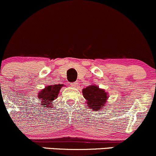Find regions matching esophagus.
Segmentation results:
<instances>
[{"label": "esophagus", "mask_w": 156, "mask_h": 156, "mask_svg": "<svg viewBox=\"0 0 156 156\" xmlns=\"http://www.w3.org/2000/svg\"><path fill=\"white\" fill-rule=\"evenodd\" d=\"M78 85V83H77V82H75V83H71V86L72 87H73V88H75V87H76V85Z\"/></svg>", "instance_id": "esophagus-1"}]
</instances>
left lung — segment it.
<instances>
[{
    "label": "left lung",
    "mask_w": 156,
    "mask_h": 156,
    "mask_svg": "<svg viewBox=\"0 0 156 156\" xmlns=\"http://www.w3.org/2000/svg\"><path fill=\"white\" fill-rule=\"evenodd\" d=\"M83 95L85 99V103L93 111H100L104 107L108 98V94L98 85H91L83 89Z\"/></svg>",
    "instance_id": "8db88e82"
}]
</instances>
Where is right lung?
<instances>
[{
    "instance_id": "1",
    "label": "right lung",
    "mask_w": 156,
    "mask_h": 156,
    "mask_svg": "<svg viewBox=\"0 0 156 156\" xmlns=\"http://www.w3.org/2000/svg\"><path fill=\"white\" fill-rule=\"evenodd\" d=\"M64 85L58 84L45 86V88L41 89L38 94V98L41 103L39 104H41V106H44V108L53 107V103H55L54 100L57 98L60 89Z\"/></svg>"
}]
</instances>
